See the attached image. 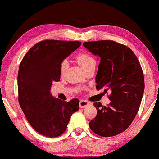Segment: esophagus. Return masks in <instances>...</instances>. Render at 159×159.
Here are the masks:
<instances>
[{"label": "esophagus", "mask_w": 159, "mask_h": 159, "mask_svg": "<svg viewBox=\"0 0 159 159\" xmlns=\"http://www.w3.org/2000/svg\"><path fill=\"white\" fill-rule=\"evenodd\" d=\"M90 104V102L86 101V100H81L80 101V108H84L87 106H88Z\"/></svg>", "instance_id": "1"}]
</instances>
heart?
<instances>
[{
	"mask_svg": "<svg viewBox=\"0 0 159 159\" xmlns=\"http://www.w3.org/2000/svg\"><path fill=\"white\" fill-rule=\"evenodd\" d=\"M77 60L84 69H87L88 67L92 66L93 64H95V60L94 58L92 57L88 53H81L77 56ZM69 66V63L67 60L64 59L61 62L60 64V75L63 76L66 72L67 68Z\"/></svg>",
	"mask_w": 159,
	"mask_h": 159,
	"instance_id": "b5f03b06",
	"label": "heart"
}]
</instances>
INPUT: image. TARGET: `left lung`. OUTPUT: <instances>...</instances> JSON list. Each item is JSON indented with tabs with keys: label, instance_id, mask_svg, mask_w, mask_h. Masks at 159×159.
Wrapping results in <instances>:
<instances>
[{
	"label": "left lung",
	"instance_id": "obj_1",
	"mask_svg": "<svg viewBox=\"0 0 159 159\" xmlns=\"http://www.w3.org/2000/svg\"><path fill=\"white\" fill-rule=\"evenodd\" d=\"M83 45L101 58L96 89L111 93L107 106L93 103L97 115L89 126L99 136H115L129 127L140 108L145 88L142 68L134 52L115 41H90Z\"/></svg>",
	"mask_w": 159,
	"mask_h": 159
}]
</instances>
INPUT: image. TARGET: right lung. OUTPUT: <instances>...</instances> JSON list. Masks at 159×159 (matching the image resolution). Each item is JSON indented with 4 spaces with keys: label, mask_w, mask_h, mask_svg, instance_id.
<instances>
[{
    "label": "right lung",
    "mask_w": 159,
    "mask_h": 159,
    "mask_svg": "<svg viewBox=\"0 0 159 159\" xmlns=\"http://www.w3.org/2000/svg\"><path fill=\"white\" fill-rule=\"evenodd\" d=\"M81 45L79 41L45 40L24 56L18 72V101L28 122L43 136L64 133L71 116L80 109L77 98L66 102L51 94L53 82L60 81V64Z\"/></svg>",
    "instance_id": "right-lung-1"
}]
</instances>
